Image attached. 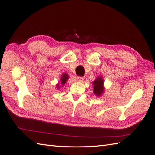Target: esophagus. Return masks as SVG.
<instances>
[{"label":"esophagus","mask_w":155,"mask_h":155,"mask_svg":"<svg viewBox=\"0 0 155 155\" xmlns=\"http://www.w3.org/2000/svg\"><path fill=\"white\" fill-rule=\"evenodd\" d=\"M84 79H85V78H84V77H81V76H78L77 77V79H78V81H83L84 80Z\"/></svg>","instance_id":"34e87169"}]
</instances>
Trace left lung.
<instances>
[{"instance_id": "1", "label": "left lung", "mask_w": 155, "mask_h": 155, "mask_svg": "<svg viewBox=\"0 0 155 155\" xmlns=\"http://www.w3.org/2000/svg\"><path fill=\"white\" fill-rule=\"evenodd\" d=\"M104 79L100 76H98L94 81L92 82L94 85V93L97 96H101L104 92Z\"/></svg>"}]
</instances>
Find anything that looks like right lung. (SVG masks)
Wrapping results in <instances>:
<instances>
[{
	"label": "right lung",
	"instance_id": "add662e5",
	"mask_svg": "<svg viewBox=\"0 0 155 155\" xmlns=\"http://www.w3.org/2000/svg\"><path fill=\"white\" fill-rule=\"evenodd\" d=\"M69 78V76H68L67 74H63L61 77V85H64L65 83H66L67 81L68 80ZM57 88H59V84H58L57 85Z\"/></svg>",
	"mask_w": 155,
	"mask_h": 155
}]
</instances>
